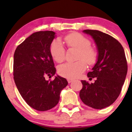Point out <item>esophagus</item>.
Instances as JSON below:
<instances>
[{"mask_svg":"<svg viewBox=\"0 0 132 132\" xmlns=\"http://www.w3.org/2000/svg\"><path fill=\"white\" fill-rule=\"evenodd\" d=\"M67 80H68V82L69 84H70V83H71V82H73V80L71 79V78H68Z\"/></svg>","mask_w":132,"mask_h":132,"instance_id":"1","label":"esophagus"}]
</instances>
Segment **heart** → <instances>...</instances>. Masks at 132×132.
Masks as SVG:
<instances>
[{"label":"heart","mask_w":132,"mask_h":132,"mask_svg":"<svg viewBox=\"0 0 132 132\" xmlns=\"http://www.w3.org/2000/svg\"><path fill=\"white\" fill-rule=\"evenodd\" d=\"M64 39L68 47L78 49L77 60L80 61L60 65L58 67V73L60 75L66 78H77L86 70V62L90 66L95 63L97 59L96 52L90 46L89 39L79 33H71L66 36ZM50 54L53 59L58 63L64 60L65 49L59 39H55L51 44Z\"/></svg>","instance_id":"obj_1"}]
</instances>
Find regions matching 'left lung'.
Here are the masks:
<instances>
[{
	"instance_id": "1",
	"label": "left lung",
	"mask_w": 132,
	"mask_h": 132,
	"mask_svg": "<svg viewBox=\"0 0 132 132\" xmlns=\"http://www.w3.org/2000/svg\"><path fill=\"white\" fill-rule=\"evenodd\" d=\"M93 38L98 50L96 63L87 73L94 83L82 80L80 98L84 104L102 109L112 104L119 96L127 74L128 66L123 47L109 34L96 30H84Z\"/></svg>"
}]
</instances>
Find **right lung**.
Here are the masks:
<instances>
[{
  "instance_id": "obj_1",
  "label": "right lung",
  "mask_w": 132,
  "mask_h": 132,
  "mask_svg": "<svg viewBox=\"0 0 132 132\" xmlns=\"http://www.w3.org/2000/svg\"><path fill=\"white\" fill-rule=\"evenodd\" d=\"M55 32L50 30L33 33L17 46L14 54L13 75L17 89L30 107L46 111L59 103L60 93L68 85L66 78L55 76L50 46Z\"/></svg>"
}]
</instances>
